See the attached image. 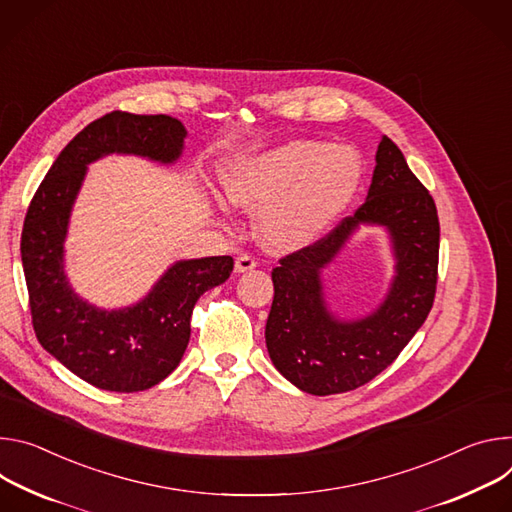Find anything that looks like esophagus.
Segmentation results:
<instances>
[{"label": "esophagus", "instance_id": "1", "mask_svg": "<svg viewBox=\"0 0 512 512\" xmlns=\"http://www.w3.org/2000/svg\"><path fill=\"white\" fill-rule=\"evenodd\" d=\"M256 258L254 256H250V254H240L238 258H236V272L238 274H242V272H250V270H254L256 268Z\"/></svg>", "mask_w": 512, "mask_h": 512}]
</instances>
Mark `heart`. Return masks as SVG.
Returning <instances> with one entry per match:
<instances>
[{
  "label": "heart",
  "instance_id": "1",
  "mask_svg": "<svg viewBox=\"0 0 512 512\" xmlns=\"http://www.w3.org/2000/svg\"><path fill=\"white\" fill-rule=\"evenodd\" d=\"M364 160L346 144L291 140L234 162L223 191L236 207L260 211V242L278 252L315 242L356 199Z\"/></svg>",
  "mask_w": 512,
  "mask_h": 512
}]
</instances>
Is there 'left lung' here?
<instances>
[{
	"instance_id": "obj_1",
	"label": "left lung",
	"mask_w": 512,
	"mask_h": 512,
	"mask_svg": "<svg viewBox=\"0 0 512 512\" xmlns=\"http://www.w3.org/2000/svg\"><path fill=\"white\" fill-rule=\"evenodd\" d=\"M382 224L397 264L383 303L366 318L339 320L326 307L320 270L360 224ZM439 219L435 201L390 138L382 136L366 201L315 244L272 270L274 299L266 348L276 370L303 392L354 390L390 366L425 323L437 287Z\"/></svg>"
}]
</instances>
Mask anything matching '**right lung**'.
<instances>
[{
    "label": "right lung",
    "mask_w": 512,
    "mask_h": 512,
    "mask_svg": "<svg viewBox=\"0 0 512 512\" xmlns=\"http://www.w3.org/2000/svg\"><path fill=\"white\" fill-rule=\"evenodd\" d=\"M185 138V126L162 113H105L65 146L30 201L20 252L36 337L50 356L97 388L138 392L164 380L187 350L195 303L234 270L232 256L179 260L142 301L124 309L93 307L69 285L65 240L87 164L107 154L173 164Z\"/></svg>",
    "instance_id": "obj_1"
}]
</instances>
